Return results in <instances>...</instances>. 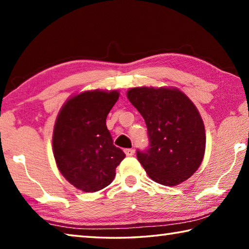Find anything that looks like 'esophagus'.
<instances>
[{
  "label": "esophagus",
  "instance_id": "1",
  "mask_svg": "<svg viewBox=\"0 0 249 249\" xmlns=\"http://www.w3.org/2000/svg\"><path fill=\"white\" fill-rule=\"evenodd\" d=\"M124 151H125L126 156H128V157H130V156H133L135 154V149H133V148H126Z\"/></svg>",
  "mask_w": 249,
  "mask_h": 249
}]
</instances>
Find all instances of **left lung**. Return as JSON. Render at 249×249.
<instances>
[{"mask_svg":"<svg viewBox=\"0 0 249 249\" xmlns=\"http://www.w3.org/2000/svg\"><path fill=\"white\" fill-rule=\"evenodd\" d=\"M127 98L144 117L149 148L137 159L156 182L177 185L195 174L205 151V129L192 101L177 88H133Z\"/></svg>","mask_w":249,"mask_h":249,"instance_id":"8db88e82","label":"left lung"}]
</instances>
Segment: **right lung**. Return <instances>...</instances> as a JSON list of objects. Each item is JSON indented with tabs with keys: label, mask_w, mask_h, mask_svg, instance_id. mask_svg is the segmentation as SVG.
<instances>
[{
	"label": "right lung",
	"mask_w": 249,
	"mask_h": 249,
	"mask_svg": "<svg viewBox=\"0 0 249 249\" xmlns=\"http://www.w3.org/2000/svg\"><path fill=\"white\" fill-rule=\"evenodd\" d=\"M117 91H86L71 96L54 123L53 150L61 175L79 190H102L115 178L125 154L113 145L107 116Z\"/></svg>",
	"instance_id": "add662e5"
}]
</instances>
